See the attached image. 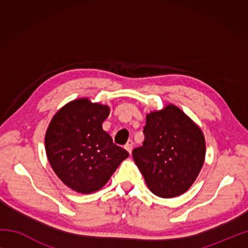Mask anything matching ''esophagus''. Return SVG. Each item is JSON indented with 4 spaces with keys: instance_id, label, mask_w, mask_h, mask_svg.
Returning <instances> with one entry per match:
<instances>
[{
    "instance_id": "34e87169",
    "label": "esophagus",
    "mask_w": 248,
    "mask_h": 248,
    "mask_svg": "<svg viewBox=\"0 0 248 248\" xmlns=\"http://www.w3.org/2000/svg\"><path fill=\"white\" fill-rule=\"evenodd\" d=\"M124 149L128 151L129 154H131V152H132V149H133V142H132V141H128V142H127V144L124 145Z\"/></svg>"
}]
</instances>
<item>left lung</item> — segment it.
Segmentation results:
<instances>
[{
	"instance_id": "8db88e82",
	"label": "left lung",
	"mask_w": 248,
	"mask_h": 248,
	"mask_svg": "<svg viewBox=\"0 0 248 248\" xmlns=\"http://www.w3.org/2000/svg\"><path fill=\"white\" fill-rule=\"evenodd\" d=\"M142 146L132 151L146 186L155 196L174 198L198 177L205 157L201 128L174 104L146 115Z\"/></svg>"
}]
</instances>
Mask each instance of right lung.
Wrapping results in <instances>:
<instances>
[{
  "mask_svg": "<svg viewBox=\"0 0 248 248\" xmlns=\"http://www.w3.org/2000/svg\"><path fill=\"white\" fill-rule=\"evenodd\" d=\"M110 108L83 97L54 114L45 136L48 161L61 182L79 194L99 190L129 156L103 130Z\"/></svg>",
  "mask_w": 248,
  "mask_h": 248,
  "instance_id": "add662e5",
  "label": "right lung"
}]
</instances>
